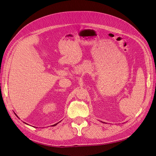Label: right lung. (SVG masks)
Masks as SVG:
<instances>
[{"label": "right lung", "mask_w": 156, "mask_h": 156, "mask_svg": "<svg viewBox=\"0 0 156 156\" xmlns=\"http://www.w3.org/2000/svg\"><path fill=\"white\" fill-rule=\"evenodd\" d=\"M57 124H58V123H57ZM57 124H54V125H53V126H55V125H57Z\"/></svg>", "instance_id": "1"}]
</instances>
